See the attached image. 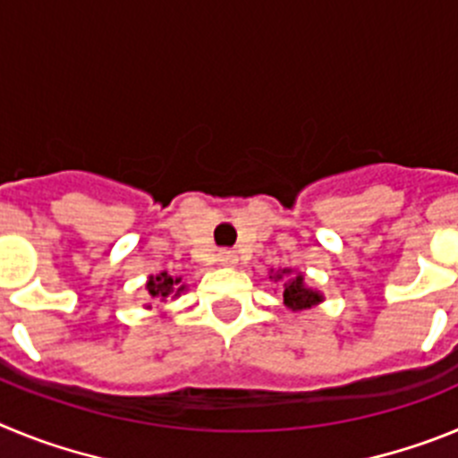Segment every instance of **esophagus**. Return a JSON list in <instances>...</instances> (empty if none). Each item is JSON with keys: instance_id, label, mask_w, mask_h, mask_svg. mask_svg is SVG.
Wrapping results in <instances>:
<instances>
[{"instance_id": "1", "label": "esophagus", "mask_w": 458, "mask_h": 458, "mask_svg": "<svg viewBox=\"0 0 458 458\" xmlns=\"http://www.w3.org/2000/svg\"><path fill=\"white\" fill-rule=\"evenodd\" d=\"M217 261H220V266H236L238 257L232 252V250H222V252L217 254Z\"/></svg>"}]
</instances>
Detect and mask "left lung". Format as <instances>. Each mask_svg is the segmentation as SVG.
<instances>
[{"mask_svg":"<svg viewBox=\"0 0 458 458\" xmlns=\"http://www.w3.org/2000/svg\"><path fill=\"white\" fill-rule=\"evenodd\" d=\"M270 282H282V295H284V305L291 311H305L311 307L321 305L326 295L318 289H311L305 282V275L293 268H279L268 273Z\"/></svg>","mask_w":458,"mask_h":458,"instance_id":"left-lung-1","label":"left lung"}]
</instances>
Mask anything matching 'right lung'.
<instances>
[{
  "mask_svg": "<svg viewBox=\"0 0 458 458\" xmlns=\"http://www.w3.org/2000/svg\"><path fill=\"white\" fill-rule=\"evenodd\" d=\"M147 291H148V298L153 302H167V301H176L181 298V293L188 291V284H183V277H174L169 275L167 270L163 273L151 275L147 279ZM147 310H151V305H144Z\"/></svg>",
  "mask_w": 458,
  "mask_h": 458,
  "instance_id": "1",
  "label": "right lung"
}]
</instances>
